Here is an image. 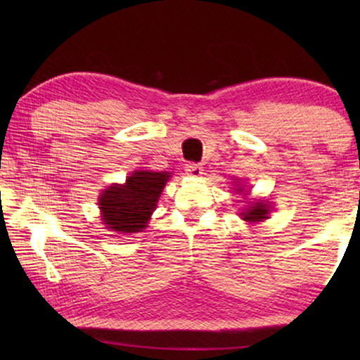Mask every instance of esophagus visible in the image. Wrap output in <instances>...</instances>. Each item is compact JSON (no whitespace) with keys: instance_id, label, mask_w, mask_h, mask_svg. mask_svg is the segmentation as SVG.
<instances>
[{"instance_id":"esophagus-1","label":"esophagus","mask_w":360,"mask_h":360,"mask_svg":"<svg viewBox=\"0 0 360 360\" xmlns=\"http://www.w3.org/2000/svg\"><path fill=\"white\" fill-rule=\"evenodd\" d=\"M186 172L188 176H193V178H198V176L203 174V168L198 165V163L188 162L186 163Z\"/></svg>"}]
</instances>
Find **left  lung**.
Listing matches in <instances>:
<instances>
[{"label": "left lung", "mask_w": 360, "mask_h": 360, "mask_svg": "<svg viewBox=\"0 0 360 360\" xmlns=\"http://www.w3.org/2000/svg\"><path fill=\"white\" fill-rule=\"evenodd\" d=\"M243 219L249 222H259L262 219H266L268 216V205L257 202L254 203L252 206H249V210L246 212H243Z\"/></svg>", "instance_id": "8db88e82"}]
</instances>
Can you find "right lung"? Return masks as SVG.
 Here are the masks:
<instances>
[{
  "instance_id": "obj_1",
  "label": "right lung",
  "mask_w": 360,
  "mask_h": 360,
  "mask_svg": "<svg viewBox=\"0 0 360 360\" xmlns=\"http://www.w3.org/2000/svg\"><path fill=\"white\" fill-rule=\"evenodd\" d=\"M169 173L135 172L124 186L114 184L100 197L103 224L120 233L143 231Z\"/></svg>"
}]
</instances>
